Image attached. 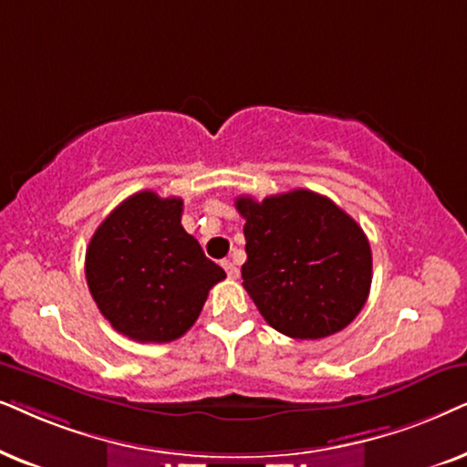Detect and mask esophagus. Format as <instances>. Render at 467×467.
<instances>
[{
    "instance_id": "34e87169",
    "label": "esophagus",
    "mask_w": 467,
    "mask_h": 467,
    "mask_svg": "<svg viewBox=\"0 0 467 467\" xmlns=\"http://www.w3.org/2000/svg\"><path fill=\"white\" fill-rule=\"evenodd\" d=\"M222 266H223V269H226V275H228L230 279H237V277H239V266L234 265L233 260H223Z\"/></svg>"
}]
</instances>
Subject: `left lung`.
<instances>
[{"label":"left lung","mask_w":467,"mask_h":467,"mask_svg":"<svg viewBox=\"0 0 467 467\" xmlns=\"http://www.w3.org/2000/svg\"><path fill=\"white\" fill-rule=\"evenodd\" d=\"M244 288L275 331L322 339L357 318L371 288V247L363 228L331 198L309 190L239 196Z\"/></svg>","instance_id":"1"}]
</instances>
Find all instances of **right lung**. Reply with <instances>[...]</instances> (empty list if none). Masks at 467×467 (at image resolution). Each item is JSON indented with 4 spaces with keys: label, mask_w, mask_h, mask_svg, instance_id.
<instances>
[{
    "label": "right lung",
    "mask_w": 467,
    "mask_h": 467,
    "mask_svg": "<svg viewBox=\"0 0 467 467\" xmlns=\"http://www.w3.org/2000/svg\"><path fill=\"white\" fill-rule=\"evenodd\" d=\"M182 198L136 192L99 223L85 256L87 285L115 331L140 344L179 339L226 277L182 226Z\"/></svg>",
    "instance_id": "right-lung-1"
}]
</instances>
